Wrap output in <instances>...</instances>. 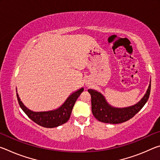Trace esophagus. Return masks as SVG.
<instances>
[{"mask_svg": "<svg viewBox=\"0 0 160 160\" xmlns=\"http://www.w3.org/2000/svg\"><path fill=\"white\" fill-rule=\"evenodd\" d=\"M86 86L90 87V83H88V82H87V84H86Z\"/></svg>", "mask_w": 160, "mask_h": 160, "instance_id": "obj_1", "label": "esophagus"}]
</instances>
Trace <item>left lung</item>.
<instances>
[{
	"mask_svg": "<svg viewBox=\"0 0 160 160\" xmlns=\"http://www.w3.org/2000/svg\"><path fill=\"white\" fill-rule=\"evenodd\" d=\"M151 89V80L147 92L140 101L132 106L117 108L111 106L102 93L89 89L91 95L92 112L97 120L103 123L117 124L123 123L133 117L144 107L149 99Z\"/></svg>",
	"mask_w": 160,
	"mask_h": 160,
	"instance_id": "1",
	"label": "left lung"
}]
</instances>
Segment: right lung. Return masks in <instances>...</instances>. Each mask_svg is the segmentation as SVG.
<instances>
[{
  "mask_svg": "<svg viewBox=\"0 0 160 160\" xmlns=\"http://www.w3.org/2000/svg\"><path fill=\"white\" fill-rule=\"evenodd\" d=\"M83 90L84 88H82L74 92L68 97L63 104L58 109L47 111V112H33L29 109L22 102L18 92H17V98L20 107L31 120L38 125L45 128H55L68 121L75 103Z\"/></svg>",
  "mask_w": 160,
  "mask_h": 160,
  "instance_id": "obj_1",
  "label": "right lung"
}]
</instances>
